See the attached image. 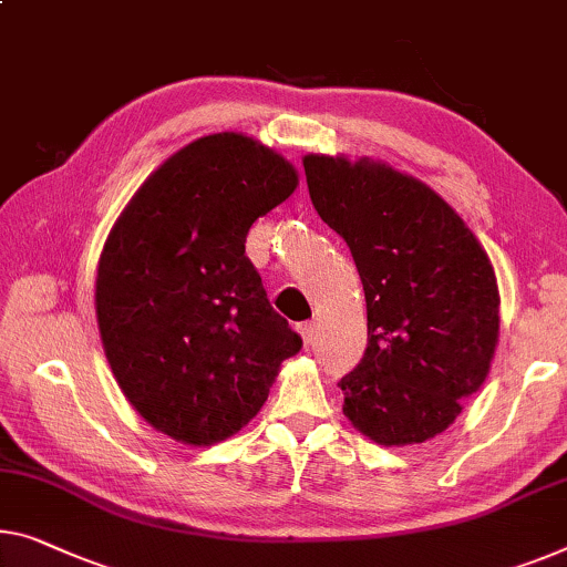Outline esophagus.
<instances>
[{
    "label": "esophagus",
    "instance_id": "34e87169",
    "mask_svg": "<svg viewBox=\"0 0 567 567\" xmlns=\"http://www.w3.org/2000/svg\"><path fill=\"white\" fill-rule=\"evenodd\" d=\"M298 333L306 343H310L312 338H316V323L312 320H306V323H298Z\"/></svg>",
    "mask_w": 567,
    "mask_h": 567
}]
</instances>
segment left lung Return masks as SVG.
Segmentation results:
<instances>
[{"label": "left lung", "mask_w": 567, "mask_h": 567, "mask_svg": "<svg viewBox=\"0 0 567 567\" xmlns=\"http://www.w3.org/2000/svg\"><path fill=\"white\" fill-rule=\"evenodd\" d=\"M310 200L343 236L367 298L369 346L346 374L343 415L379 445L425 443L486 382L499 287L466 221L379 159L306 155Z\"/></svg>", "instance_id": "obj_1"}]
</instances>
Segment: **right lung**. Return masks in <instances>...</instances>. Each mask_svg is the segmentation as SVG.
I'll return each instance as SVG.
<instances>
[{"mask_svg": "<svg viewBox=\"0 0 567 567\" xmlns=\"http://www.w3.org/2000/svg\"><path fill=\"white\" fill-rule=\"evenodd\" d=\"M298 188L280 152L200 137L152 173L106 236L96 320L112 374L157 433L214 445L267 402L302 338L244 255L251 224Z\"/></svg>", "mask_w": 567, "mask_h": 567, "instance_id": "right-lung-1", "label": "right lung"}]
</instances>
